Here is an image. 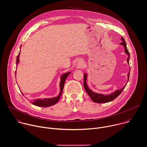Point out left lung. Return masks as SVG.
I'll list each match as a JSON object with an SVG mask.
<instances>
[{"instance_id":"left-lung-1","label":"left lung","mask_w":147,"mask_h":147,"mask_svg":"<svg viewBox=\"0 0 147 147\" xmlns=\"http://www.w3.org/2000/svg\"><path fill=\"white\" fill-rule=\"evenodd\" d=\"M122 40V42L120 43L121 45H123L124 47V50H125V53L128 55V58H127V62L129 63V53L127 49V45H126V42L124 41V39L121 37V38ZM129 74H130V71L128 73V82L129 80ZM86 78H87V75L86 74H84V86L85 89L86 90V91L87 92V93L88 94V95L90 96L91 99H92V100L95 103H107L109 102H111L113 100H114L116 98H117V96L121 93V92L123 91V90L124 89L125 86L127 84L125 85V86L121 88V89H119L116 90V91H115L114 92H113L110 95H102L100 94H98V93H95L94 92H93L92 91H91L89 88L86 84Z\"/></svg>"}]
</instances>
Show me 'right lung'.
I'll return each instance as SVG.
<instances>
[{"label":"right lung","instance_id":"right-lung-1","mask_svg":"<svg viewBox=\"0 0 147 147\" xmlns=\"http://www.w3.org/2000/svg\"><path fill=\"white\" fill-rule=\"evenodd\" d=\"M19 56H20V52L19 55L17 56L16 59V64H18L19 62ZM70 72L64 74L61 77V82H60V93L59 94V96L57 97H54L52 98H47V99H34L33 100L32 103L35 106H39V107H49L51 106H53L57 103L59 102V99L60 98V96L62 94V92L64 84L65 82V81L67 77V76L69 75Z\"/></svg>","mask_w":147,"mask_h":147}]
</instances>
